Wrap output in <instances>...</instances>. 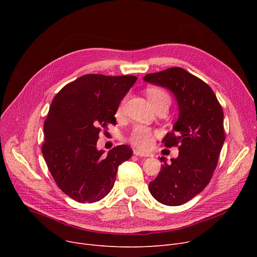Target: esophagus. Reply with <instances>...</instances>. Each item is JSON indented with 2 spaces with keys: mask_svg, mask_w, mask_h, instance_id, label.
Masks as SVG:
<instances>
[{
  "mask_svg": "<svg viewBox=\"0 0 257 257\" xmlns=\"http://www.w3.org/2000/svg\"><path fill=\"white\" fill-rule=\"evenodd\" d=\"M133 153H134V155L140 156V157H153V154L146 153V152H143V151H140V150H134Z\"/></svg>",
  "mask_w": 257,
  "mask_h": 257,
  "instance_id": "obj_1",
  "label": "esophagus"
}]
</instances>
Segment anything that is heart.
<instances>
[{
	"label": "heart",
	"mask_w": 257,
	"mask_h": 257,
	"mask_svg": "<svg viewBox=\"0 0 257 257\" xmlns=\"http://www.w3.org/2000/svg\"><path fill=\"white\" fill-rule=\"evenodd\" d=\"M147 96H148V98H149V100L153 106H156V105H158L160 103H164V102L170 103V101H171L169 93L165 89L157 87V86L148 87L147 88ZM125 100L126 99L121 101L117 107V110H116L117 115L123 112ZM154 133L155 132L151 128L143 126V125H139L137 127H134V129L130 133L129 141L133 146L140 148V149H149L154 142Z\"/></svg>",
	"instance_id": "1"
}]
</instances>
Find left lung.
I'll return each mask as SVG.
<instances>
[{
  "label": "left lung",
  "instance_id": "left-lung-1",
  "mask_svg": "<svg viewBox=\"0 0 257 257\" xmlns=\"http://www.w3.org/2000/svg\"><path fill=\"white\" fill-rule=\"evenodd\" d=\"M146 82L171 90L179 115L173 131L163 140L166 147L178 146L179 155L164 165L150 182L149 191L160 203L184 204L209 183L225 141L224 113L213 90L181 67H171L144 77Z\"/></svg>",
  "mask_w": 257,
  "mask_h": 257
}]
</instances>
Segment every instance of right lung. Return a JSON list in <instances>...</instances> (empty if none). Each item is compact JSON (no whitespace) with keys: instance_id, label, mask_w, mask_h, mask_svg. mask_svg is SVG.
<instances>
[{"instance_id":"add662e5","label":"right lung","mask_w":257,"mask_h":257,"mask_svg":"<svg viewBox=\"0 0 257 257\" xmlns=\"http://www.w3.org/2000/svg\"><path fill=\"white\" fill-rule=\"evenodd\" d=\"M137 79L84 75L66 84L52 101L42 152L58 187L79 203H93L107 196L118 166L132 156L126 145L103 155L97 141L101 129L115 124L117 107Z\"/></svg>"}]
</instances>
